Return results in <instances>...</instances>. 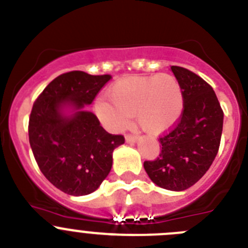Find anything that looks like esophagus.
<instances>
[{
	"label": "esophagus",
	"mask_w": 248,
	"mask_h": 248,
	"mask_svg": "<svg viewBox=\"0 0 248 248\" xmlns=\"http://www.w3.org/2000/svg\"><path fill=\"white\" fill-rule=\"evenodd\" d=\"M125 140L126 142H134L138 140V135H135V134H126Z\"/></svg>",
	"instance_id": "obj_1"
}]
</instances>
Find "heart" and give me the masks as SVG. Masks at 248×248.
<instances>
[{"instance_id":"b5f03b06","label":"heart","mask_w":248,"mask_h":248,"mask_svg":"<svg viewBox=\"0 0 248 248\" xmlns=\"http://www.w3.org/2000/svg\"><path fill=\"white\" fill-rule=\"evenodd\" d=\"M110 104L97 99L94 109L107 128L119 131L130 124L131 115L150 134H160L178 120L185 96L181 82L172 74L130 76L113 83L108 91Z\"/></svg>"}]
</instances>
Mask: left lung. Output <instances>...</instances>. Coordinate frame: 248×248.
I'll return each mask as SVG.
<instances>
[{
	"mask_svg": "<svg viewBox=\"0 0 248 248\" xmlns=\"http://www.w3.org/2000/svg\"><path fill=\"white\" fill-rule=\"evenodd\" d=\"M181 82L185 106L178 120L160 136V156L145 161L151 181L169 190L192 187L212 166L222 133L224 112L214 90L201 76L181 66H171Z\"/></svg>",
	"mask_w": 248,
	"mask_h": 248,
	"instance_id": "left-lung-1",
	"label": "left lung"
}]
</instances>
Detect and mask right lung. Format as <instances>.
Wrapping results in <instances>:
<instances>
[{
  "label": "right lung",
  "instance_id": "obj_1",
  "mask_svg": "<svg viewBox=\"0 0 248 248\" xmlns=\"http://www.w3.org/2000/svg\"><path fill=\"white\" fill-rule=\"evenodd\" d=\"M110 75L70 71L54 78L35 99L29 117V144L45 178L70 195H87L110 172L113 150L124 144L123 135L102 128L98 118L81 109L91 104ZM79 110L71 117L61 107Z\"/></svg>",
  "mask_w": 248,
  "mask_h": 248
}]
</instances>
